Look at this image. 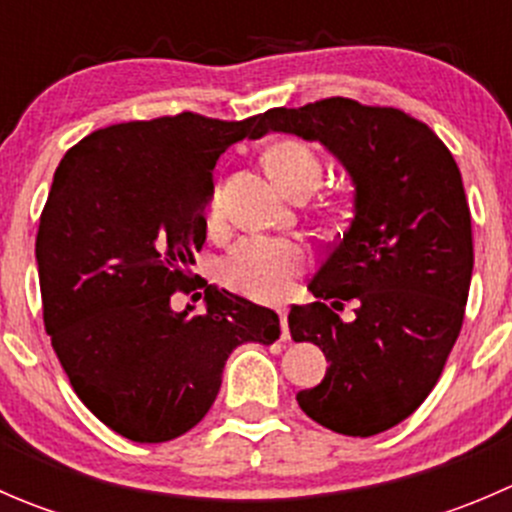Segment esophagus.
Listing matches in <instances>:
<instances>
[{
	"instance_id": "1",
	"label": "esophagus",
	"mask_w": 512,
	"mask_h": 512,
	"mask_svg": "<svg viewBox=\"0 0 512 512\" xmlns=\"http://www.w3.org/2000/svg\"><path fill=\"white\" fill-rule=\"evenodd\" d=\"M282 324V339H289V327H287V309H277Z\"/></svg>"
}]
</instances>
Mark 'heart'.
I'll use <instances>...</instances> for the list:
<instances>
[{
    "mask_svg": "<svg viewBox=\"0 0 512 512\" xmlns=\"http://www.w3.org/2000/svg\"><path fill=\"white\" fill-rule=\"evenodd\" d=\"M265 160L277 185L292 195L299 190H314L322 180V163H319L317 153L297 138H287V141L270 146ZM205 220L210 227L223 220L220 185L210 190L208 203H205ZM307 262V247L292 237L250 235L230 247V252L220 262V277L237 294L270 302V299H280L282 294H287V289L307 267Z\"/></svg>",
    "mask_w": 512,
    "mask_h": 512,
    "instance_id": "heart-1",
    "label": "heart"
}]
</instances>
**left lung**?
<instances>
[{
  "instance_id": "8db88e82",
  "label": "left lung",
  "mask_w": 512,
  "mask_h": 512,
  "mask_svg": "<svg viewBox=\"0 0 512 512\" xmlns=\"http://www.w3.org/2000/svg\"><path fill=\"white\" fill-rule=\"evenodd\" d=\"M262 131L324 143L354 180V215L309 282L317 302L289 309L294 342L329 361L299 409L344 436L389 431L431 394L463 327L473 232L461 170L423 121L344 96L270 108ZM347 301L354 323L336 314Z\"/></svg>"
}]
</instances>
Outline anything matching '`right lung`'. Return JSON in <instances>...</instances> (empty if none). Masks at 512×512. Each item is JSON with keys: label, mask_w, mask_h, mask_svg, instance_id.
<instances>
[{"label": "right lung", "mask_w": 512, "mask_h": 512, "mask_svg": "<svg viewBox=\"0 0 512 512\" xmlns=\"http://www.w3.org/2000/svg\"><path fill=\"white\" fill-rule=\"evenodd\" d=\"M262 113L220 121L183 111L98 128L61 158L36 232L41 309L76 396L111 431L163 443L203 421L232 349L280 339V317L205 287L190 292L220 153L260 138Z\"/></svg>", "instance_id": "obj_1"}]
</instances>
